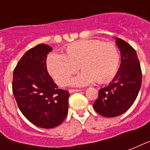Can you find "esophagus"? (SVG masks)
I'll return each mask as SVG.
<instances>
[{
	"mask_svg": "<svg viewBox=\"0 0 150 150\" xmlns=\"http://www.w3.org/2000/svg\"><path fill=\"white\" fill-rule=\"evenodd\" d=\"M81 89H70L69 92L70 93H73V92H78V91H81Z\"/></svg>",
	"mask_w": 150,
	"mask_h": 150,
	"instance_id": "esophagus-1",
	"label": "esophagus"
}]
</instances>
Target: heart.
<instances>
[{"instance_id": "1", "label": "heart", "mask_w": 150, "mask_h": 150, "mask_svg": "<svg viewBox=\"0 0 150 150\" xmlns=\"http://www.w3.org/2000/svg\"><path fill=\"white\" fill-rule=\"evenodd\" d=\"M119 62V51L112 43L81 40L68 45L63 54H50L47 68L56 83L64 87L79 67L83 71L72 79L71 84L82 87L96 80L99 83L110 80L118 70Z\"/></svg>"}]
</instances>
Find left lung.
<instances>
[{"label": "left lung", "instance_id": "left-lung-1", "mask_svg": "<svg viewBox=\"0 0 150 150\" xmlns=\"http://www.w3.org/2000/svg\"><path fill=\"white\" fill-rule=\"evenodd\" d=\"M115 39L120 51V66L112 81L100 88L93 104L95 111L105 117L125 112L134 103L142 86V69L136 50L125 41Z\"/></svg>", "mask_w": 150, "mask_h": 150}]
</instances>
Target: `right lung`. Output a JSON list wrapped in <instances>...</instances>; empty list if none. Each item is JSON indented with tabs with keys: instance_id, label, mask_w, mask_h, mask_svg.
Segmentation results:
<instances>
[{
	"instance_id": "right-lung-1",
	"label": "right lung",
	"mask_w": 150,
	"mask_h": 150,
	"mask_svg": "<svg viewBox=\"0 0 150 150\" xmlns=\"http://www.w3.org/2000/svg\"><path fill=\"white\" fill-rule=\"evenodd\" d=\"M51 50L46 44L34 46L13 71V93L18 108L28 120L42 129L59 126L68 112L69 92L58 88L46 69Z\"/></svg>"
}]
</instances>
